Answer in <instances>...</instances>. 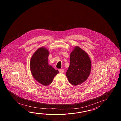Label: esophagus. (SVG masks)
<instances>
[{"label": "esophagus", "mask_w": 121, "mask_h": 121, "mask_svg": "<svg viewBox=\"0 0 121 121\" xmlns=\"http://www.w3.org/2000/svg\"><path fill=\"white\" fill-rule=\"evenodd\" d=\"M59 71L60 73H64V69H59Z\"/></svg>", "instance_id": "34e87169"}]
</instances>
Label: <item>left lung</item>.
Returning <instances> with one entry per match:
<instances>
[{
	"mask_svg": "<svg viewBox=\"0 0 121 121\" xmlns=\"http://www.w3.org/2000/svg\"><path fill=\"white\" fill-rule=\"evenodd\" d=\"M91 61L87 53L75 46L70 54V64L66 73L72 85H80L86 81L90 75Z\"/></svg>",
	"mask_w": 121,
	"mask_h": 121,
	"instance_id": "8db88e82",
	"label": "left lung"
}]
</instances>
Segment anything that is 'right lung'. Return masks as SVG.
<instances>
[{
	"mask_svg": "<svg viewBox=\"0 0 121 121\" xmlns=\"http://www.w3.org/2000/svg\"><path fill=\"white\" fill-rule=\"evenodd\" d=\"M49 51L44 47L37 49L31 57L30 67L34 79L44 86H48L53 81L54 77L59 73L48 64Z\"/></svg>",
	"mask_w": 121,
	"mask_h": 121,
	"instance_id": "add662e5",
	"label": "right lung"
}]
</instances>
